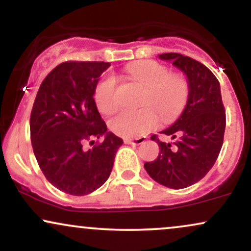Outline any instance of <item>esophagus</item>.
Masks as SVG:
<instances>
[{"label": "esophagus", "mask_w": 251, "mask_h": 251, "mask_svg": "<svg viewBox=\"0 0 251 251\" xmlns=\"http://www.w3.org/2000/svg\"><path fill=\"white\" fill-rule=\"evenodd\" d=\"M145 137H139V138H134V139H131V138H125L124 142L125 144H131V145H140L145 142Z\"/></svg>", "instance_id": "34e87169"}]
</instances>
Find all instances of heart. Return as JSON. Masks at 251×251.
<instances>
[{
  "mask_svg": "<svg viewBox=\"0 0 251 251\" xmlns=\"http://www.w3.org/2000/svg\"><path fill=\"white\" fill-rule=\"evenodd\" d=\"M128 74L135 83L146 88L142 99L143 108L122 111L109 119L112 132L131 138L146 134L158 124L171 122L185 107L190 96V83L181 74H171L169 67L155 61H145L128 67ZM94 101L102 113H111L119 105L117 79L111 74L98 81Z\"/></svg>",
  "mask_w": 251,
  "mask_h": 251,
  "instance_id": "b5f03b06",
  "label": "heart"
}]
</instances>
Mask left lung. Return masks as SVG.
<instances>
[{
  "label": "left lung",
  "mask_w": 251,
  "mask_h": 251,
  "mask_svg": "<svg viewBox=\"0 0 251 251\" xmlns=\"http://www.w3.org/2000/svg\"><path fill=\"white\" fill-rule=\"evenodd\" d=\"M159 59L172 61L188 76L190 96L177 122L160 133L177 142L166 144L151 137L159 145L153 162L144 164L150 177L164 186L184 189L200 181L220 154L226 131V109L220 82L203 63L178 53L160 54Z\"/></svg>",
  "instance_id": "obj_1"
}]
</instances>
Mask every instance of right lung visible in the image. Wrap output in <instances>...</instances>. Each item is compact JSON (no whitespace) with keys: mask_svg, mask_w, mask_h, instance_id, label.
I'll return each mask as SVG.
<instances>
[{"mask_svg":"<svg viewBox=\"0 0 251 251\" xmlns=\"http://www.w3.org/2000/svg\"><path fill=\"white\" fill-rule=\"evenodd\" d=\"M111 63L66 61L46 76L30 113L37 164L51 185L73 196L96 191L108 179L122 138L107 132L94 89ZM105 136L102 142L97 140ZM96 145L85 149L84 144Z\"/></svg>","mask_w":251,"mask_h":251,"instance_id":"right-lung-1","label":"right lung"}]
</instances>
